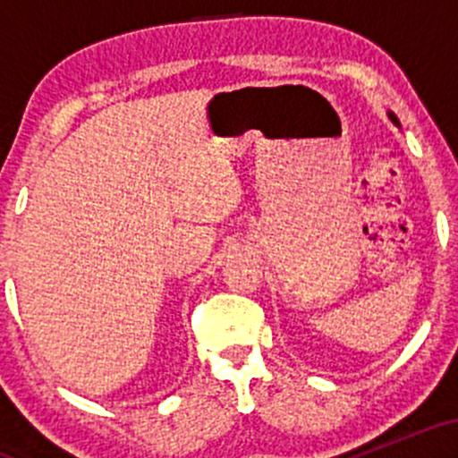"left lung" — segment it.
Segmentation results:
<instances>
[{
	"label": "left lung",
	"mask_w": 458,
	"mask_h": 458,
	"mask_svg": "<svg viewBox=\"0 0 458 458\" xmlns=\"http://www.w3.org/2000/svg\"><path fill=\"white\" fill-rule=\"evenodd\" d=\"M390 118H392V123H394V124H398V118H396V114H392V112H390Z\"/></svg>",
	"instance_id": "8db88e82"
}]
</instances>
